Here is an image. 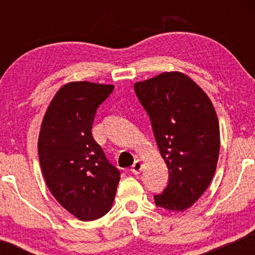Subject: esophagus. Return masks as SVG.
<instances>
[{
  "mask_svg": "<svg viewBox=\"0 0 255 255\" xmlns=\"http://www.w3.org/2000/svg\"><path fill=\"white\" fill-rule=\"evenodd\" d=\"M131 172H133L134 175H137V174H140V171L142 170V162L140 159H137V160H135V163H134L133 164V166H131Z\"/></svg>",
  "mask_w": 255,
  "mask_h": 255,
  "instance_id": "1",
  "label": "esophagus"
}]
</instances>
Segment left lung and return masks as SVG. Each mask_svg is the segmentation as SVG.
I'll return each mask as SVG.
<instances>
[{
    "instance_id": "obj_1",
    "label": "left lung",
    "mask_w": 255,
    "mask_h": 255,
    "mask_svg": "<svg viewBox=\"0 0 255 255\" xmlns=\"http://www.w3.org/2000/svg\"><path fill=\"white\" fill-rule=\"evenodd\" d=\"M134 90L169 169L168 186L154 195V203L182 212L204 194L217 168V114L209 96L183 73H160L135 83Z\"/></svg>"
}]
</instances>
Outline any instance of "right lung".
<instances>
[{
	"instance_id": "1",
	"label": "right lung",
	"mask_w": 255,
	"mask_h": 255,
	"mask_svg": "<svg viewBox=\"0 0 255 255\" xmlns=\"http://www.w3.org/2000/svg\"><path fill=\"white\" fill-rule=\"evenodd\" d=\"M114 85L73 81L57 91L43 118L38 156L44 180L60 205L80 221L109 212L120 171L93 139L98 107Z\"/></svg>"
}]
</instances>
